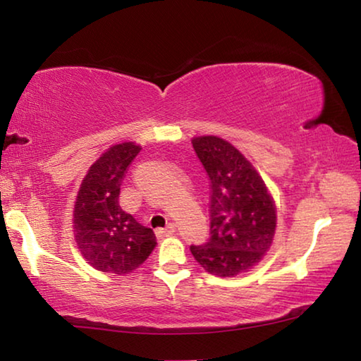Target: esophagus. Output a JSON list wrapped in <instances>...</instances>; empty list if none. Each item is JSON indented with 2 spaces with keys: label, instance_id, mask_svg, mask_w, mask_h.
Masks as SVG:
<instances>
[{
  "label": "esophagus",
  "instance_id": "34e87169",
  "mask_svg": "<svg viewBox=\"0 0 361 361\" xmlns=\"http://www.w3.org/2000/svg\"><path fill=\"white\" fill-rule=\"evenodd\" d=\"M173 232H175V224L173 223H169L166 228H159L156 231V234H157V237H161V239H164V237L173 235Z\"/></svg>",
  "mask_w": 361,
  "mask_h": 361
}]
</instances>
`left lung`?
Segmentation results:
<instances>
[{"label":"left lung","instance_id":"obj_1","mask_svg":"<svg viewBox=\"0 0 361 361\" xmlns=\"http://www.w3.org/2000/svg\"><path fill=\"white\" fill-rule=\"evenodd\" d=\"M210 180V237L191 253L207 272L234 277L264 256L276 234V207L239 149L218 137L192 140Z\"/></svg>","mask_w":361,"mask_h":361}]
</instances>
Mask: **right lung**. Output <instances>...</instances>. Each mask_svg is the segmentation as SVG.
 I'll return each instance as SVG.
<instances>
[{"label":"right lung","instance_id":"right-lung-1","mask_svg":"<svg viewBox=\"0 0 361 361\" xmlns=\"http://www.w3.org/2000/svg\"><path fill=\"white\" fill-rule=\"evenodd\" d=\"M140 146L121 143L92 164L79 188L73 229L78 248L97 271L132 272L151 255L156 235L119 204L121 183Z\"/></svg>","mask_w":361,"mask_h":361}]
</instances>
